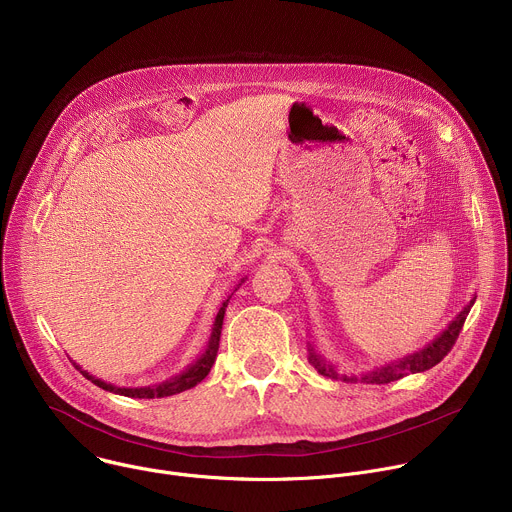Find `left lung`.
Wrapping results in <instances>:
<instances>
[{
  "instance_id": "left-lung-1",
  "label": "left lung",
  "mask_w": 512,
  "mask_h": 512,
  "mask_svg": "<svg viewBox=\"0 0 512 512\" xmlns=\"http://www.w3.org/2000/svg\"><path fill=\"white\" fill-rule=\"evenodd\" d=\"M474 300H476V296H472V300L464 306V309L460 311V315H456V319L434 341H430L422 349H418V351H414L410 355H405L401 359H393L389 363L373 367L371 371H365V373H359V375L357 373H349V375L347 373H339L337 365L331 363L325 355H321V351L311 341H309V345H306V349H309V361H311V365L321 375L331 377V379H341V381H347V383L361 381V383H377V385H381V383L397 381V379L410 375V373L428 371L434 365H438L450 353V349L454 347V343H456V339H458V335L462 331V325H464V321H466V317H468V313L472 309Z\"/></svg>"
}]
</instances>
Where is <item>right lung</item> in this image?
<instances>
[{
  "label": "right lung",
  "instance_id": "add662e5",
  "mask_svg": "<svg viewBox=\"0 0 512 512\" xmlns=\"http://www.w3.org/2000/svg\"><path fill=\"white\" fill-rule=\"evenodd\" d=\"M244 282V278L240 280V284ZM240 284H236V290L240 288ZM234 294V292H232ZM232 294L222 302V306L218 309V315L214 319V327H212V333H210V339H208V345L206 349H203V353L191 363L187 365L181 373L161 381V383H155V385H147V387H117L113 383H107L102 379H96L94 375H90L88 371H82L80 365L74 363V367L88 379L92 381L94 385L102 387L105 391H111V393H119V395H125V397H139V399H155V397H167V395H175V393H181L185 389H191L195 387L201 379H206V375L210 373L216 357H218V347H220V335H222V325H224V315H226V306L232 298Z\"/></svg>",
  "mask_w": 512,
  "mask_h": 512
}]
</instances>
